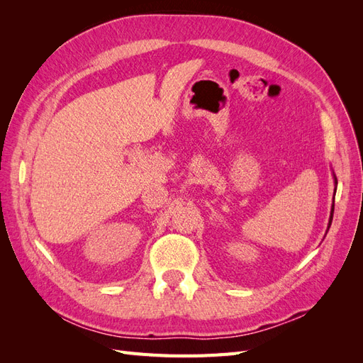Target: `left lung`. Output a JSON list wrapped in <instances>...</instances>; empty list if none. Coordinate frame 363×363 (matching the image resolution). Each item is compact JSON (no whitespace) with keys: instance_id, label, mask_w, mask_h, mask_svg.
Instances as JSON below:
<instances>
[{"instance_id":"8db88e82","label":"left lung","mask_w":363,"mask_h":363,"mask_svg":"<svg viewBox=\"0 0 363 363\" xmlns=\"http://www.w3.org/2000/svg\"><path fill=\"white\" fill-rule=\"evenodd\" d=\"M335 183L337 184V180H336V175H335ZM336 191V189H335ZM333 212H335V204L332 206V213H330V219H328V227L332 225V219H333Z\"/></svg>"}]
</instances>
